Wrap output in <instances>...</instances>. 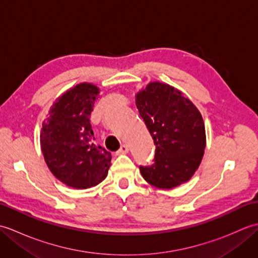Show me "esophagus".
<instances>
[{"label":"esophagus","mask_w":258,"mask_h":258,"mask_svg":"<svg viewBox=\"0 0 258 258\" xmlns=\"http://www.w3.org/2000/svg\"><path fill=\"white\" fill-rule=\"evenodd\" d=\"M128 152V146L126 145V144H123L122 146L119 147V150H118V153L119 154H126V153Z\"/></svg>","instance_id":"1"}]
</instances>
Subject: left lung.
I'll return each instance as SVG.
<instances>
[{
  "mask_svg": "<svg viewBox=\"0 0 258 258\" xmlns=\"http://www.w3.org/2000/svg\"><path fill=\"white\" fill-rule=\"evenodd\" d=\"M135 104L156 146L154 164L141 166L142 176L163 189L186 183L204 155L206 134L202 114L182 92L161 82H151L141 90Z\"/></svg>",
  "mask_w": 258,
  "mask_h": 258,
  "instance_id": "obj_1",
  "label": "left lung"
}]
</instances>
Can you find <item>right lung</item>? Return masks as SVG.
<instances>
[{
    "mask_svg": "<svg viewBox=\"0 0 258 258\" xmlns=\"http://www.w3.org/2000/svg\"><path fill=\"white\" fill-rule=\"evenodd\" d=\"M98 94L94 84H78L56 98L42 125L40 143L46 165L70 187L100 184L111 165V153L94 143L90 120Z\"/></svg>",
    "mask_w": 258,
    "mask_h": 258,
    "instance_id": "add662e5",
    "label": "right lung"
}]
</instances>
